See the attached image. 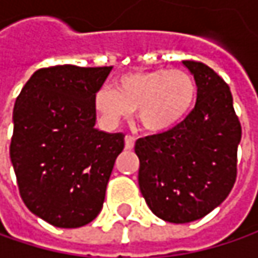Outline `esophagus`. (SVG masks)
<instances>
[{"mask_svg": "<svg viewBox=\"0 0 258 258\" xmlns=\"http://www.w3.org/2000/svg\"><path fill=\"white\" fill-rule=\"evenodd\" d=\"M134 146H135L134 138H132V136H129V135H127V136H124V148L131 151V149H134Z\"/></svg>", "mask_w": 258, "mask_h": 258, "instance_id": "obj_1", "label": "esophagus"}]
</instances>
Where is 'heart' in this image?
<instances>
[{
	"label": "heart",
	"mask_w": 258,
	"mask_h": 258,
	"mask_svg": "<svg viewBox=\"0 0 258 258\" xmlns=\"http://www.w3.org/2000/svg\"><path fill=\"white\" fill-rule=\"evenodd\" d=\"M197 83L182 70L131 72L114 80L113 89L100 87L94 94V109L104 123L116 127L136 110L141 126L162 134L181 123L197 100Z\"/></svg>",
	"instance_id": "heart-1"
}]
</instances>
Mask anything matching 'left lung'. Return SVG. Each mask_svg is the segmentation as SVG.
<instances>
[{
    "label": "left lung",
    "mask_w": 258,
    "mask_h": 258,
    "mask_svg": "<svg viewBox=\"0 0 258 258\" xmlns=\"http://www.w3.org/2000/svg\"><path fill=\"white\" fill-rule=\"evenodd\" d=\"M198 87L192 112L173 129L141 138L139 189L161 220L185 224L217 208L233 189L241 124L228 85L208 66L182 61Z\"/></svg>",
    "instance_id": "obj_1"
}]
</instances>
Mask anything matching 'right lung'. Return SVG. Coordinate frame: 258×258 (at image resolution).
Segmentation results:
<instances>
[{"label": "right lung", "instance_id": "obj_1", "mask_svg": "<svg viewBox=\"0 0 258 258\" xmlns=\"http://www.w3.org/2000/svg\"><path fill=\"white\" fill-rule=\"evenodd\" d=\"M110 67L64 64L37 70L13 112L10 158L31 213L60 228H77L100 213L124 135L94 127V94Z\"/></svg>", "mask_w": 258, "mask_h": 258}]
</instances>
